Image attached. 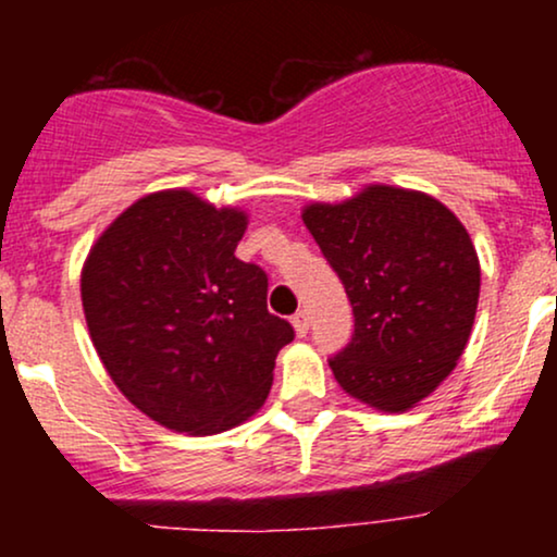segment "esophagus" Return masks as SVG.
<instances>
[{
  "instance_id": "1",
  "label": "esophagus",
  "mask_w": 557,
  "mask_h": 557,
  "mask_svg": "<svg viewBox=\"0 0 557 557\" xmlns=\"http://www.w3.org/2000/svg\"><path fill=\"white\" fill-rule=\"evenodd\" d=\"M293 327H296L298 335L304 337L306 332H309V311H306V309L296 311V314H293Z\"/></svg>"
}]
</instances>
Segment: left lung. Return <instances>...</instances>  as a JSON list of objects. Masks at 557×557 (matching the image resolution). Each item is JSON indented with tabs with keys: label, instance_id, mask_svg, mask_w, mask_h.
<instances>
[{
	"label": "left lung",
	"instance_id": "8db88e82",
	"mask_svg": "<svg viewBox=\"0 0 557 557\" xmlns=\"http://www.w3.org/2000/svg\"><path fill=\"white\" fill-rule=\"evenodd\" d=\"M304 222L354 306L350 343L330 356L345 393L406 411L456 369L479 300L469 233L437 198L372 185L314 203Z\"/></svg>",
	"mask_w": 557,
	"mask_h": 557
}]
</instances>
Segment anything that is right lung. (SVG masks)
Returning a JSON list of instances; mask_svg holds the SVG:
<instances>
[{"label": "right lung", "instance_id": "right-lung-1", "mask_svg": "<svg viewBox=\"0 0 557 557\" xmlns=\"http://www.w3.org/2000/svg\"><path fill=\"white\" fill-rule=\"evenodd\" d=\"M243 230V212L162 190L125 209L83 267L96 354L168 430L214 434L257 413L296 337L267 309V272L235 257Z\"/></svg>", "mask_w": 557, "mask_h": 557}]
</instances>
